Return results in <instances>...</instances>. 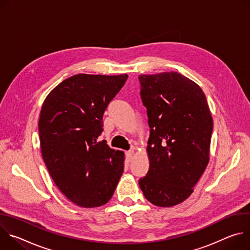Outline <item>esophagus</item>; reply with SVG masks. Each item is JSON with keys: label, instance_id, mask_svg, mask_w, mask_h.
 Wrapping results in <instances>:
<instances>
[{"label": "esophagus", "instance_id": "1", "mask_svg": "<svg viewBox=\"0 0 250 250\" xmlns=\"http://www.w3.org/2000/svg\"><path fill=\"white\" fill-rule=\"evenodd\" d=\"M133 150H129L125 153V158H126V161L127 162H130L132 160V157H133Z\"/></svg>", "mask_w": 250, "mask_h": 250}]
</instances>
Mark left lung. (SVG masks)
Masks as SVG:
<instances>
[{"mask_svg":"<svg viewBox=\"0 0 250 250\" xmlns=\"http://www.w3.org/2000/svg\"><path fill=\"white\" fill-rule=\"evenodd\" d=\"M147 110L149 169L138 181L157 207H173L194 191L209 160L212 118L203 90L177 72L139 75Z\"/></svg>","mask_w":250,"mask_h":250,"instance_id":"left-lung-1","label":"left lung"}]
</instances>
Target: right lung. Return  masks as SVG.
Instances as JSON below:
<instances>
[{
    "label": "right lung",
    "mask_w": 250,
    "mask_h": 250,
    "mask_svg": "<svg viewBox=\"0 0 250 250\" xmlns=\"http://www.w3.org/2000/svg\"><path fill=\"white\" fill-rule=\"evenodd\" d=\"M126 79V74H77L57 85L42 104V158L62 194L82 208L108 203L124 172V152L98 137L106 106Z\"/></svg>",
    "instance_id": "right-lung-1"
}]
</instances>
